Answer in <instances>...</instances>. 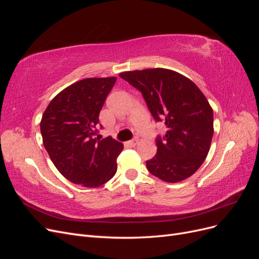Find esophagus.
I'll return each mask as SVG.
<instances>
[{
  "instance_id": "esophagus-1",
  "label": "esophagus",
  "mask_w": 259,
  "mask_h": 259,
  "mask_svg": "<svg viewBox=\"0 0 259 259\" xmlns=\"http://www.w3.org/2000/svg\"><path fill=\"white\" fill-rule=\"evenodd\" d=\"M137 144H138V138L137 137L133 138L132 140H130V142H128V145H131L132 147H135Z\"/></svg>"
}]
</instances>
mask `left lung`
Masks as SVG:
<instances>
[{"label":"left lung","instance_id":"obj_1","mask_svg":"<svg viewBox=\"0 0 259 259\" xmlns=\"http://www.w3.org/2000/svg\"><path fill=\"white\" fill-rule=\"evenodd\" d=\"M140 93L166 133L155 139L158 151L146 162L152 175L166 183L190 177L204 162L214 134L213 109L191 80L163 68L120 73Z\"/></svg>","mask_w":259,"mask_h":259}]
</instances>
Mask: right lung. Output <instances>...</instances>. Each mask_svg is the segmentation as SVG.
<instances>
[{
  "label": "right lung",
  "mask_w": 259,
  "mask_h": 259,
  "mask_svg": "<svg viewBox=\"0 0 259 259\" xmlns=\"http://www.w3.org/2000/svg\"><path fill=\"white\" fill-rule=\"evenodd\" d=\"M116 77H90L75 82L54 97L41 120L43 145L52 162L69 182L99 187L116 173L123 145L100 139L99 112Z\"/></svg>",
  "instance_id": "add662e5"
}]
</instances>
